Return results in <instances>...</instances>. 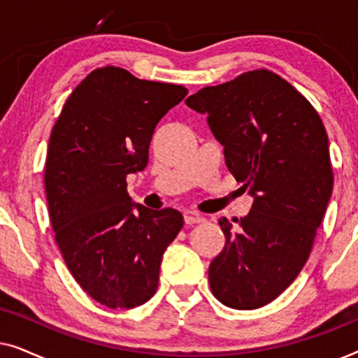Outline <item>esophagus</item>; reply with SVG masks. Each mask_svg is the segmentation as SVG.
I'll use <instances>...</instances> for the list:
<instances>
[{
  "label": "esophagus",
  "instance_id": "1",
  "mask_svg": "<svg viewBox=\"0 0 358 358\" xmlns=\"http://www.w3.org/2000/svg\"><path fill=\"white\" fill-rule=\"evenodd\" d=\"M184 222H185V224H195V223L205 222V218L202 217V215H197V213H185Z\"/></svg>",
  "mask_w": 358,
  "mask_h": 358
}]
</instances>
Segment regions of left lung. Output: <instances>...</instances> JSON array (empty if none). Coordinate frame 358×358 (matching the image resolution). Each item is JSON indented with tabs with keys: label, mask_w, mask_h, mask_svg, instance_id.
<instances>
[{
	"label": "left lung",
	"mask_w": 358,
	"mask_h": 358,
	"mask_svg": "<svg viewBox=\"0 0 358 358\" xmlns=\"http://www.w3.org/2000/svg\"><path fill=\"white\" fill-rule=\"evenodd\" d=\"M185 104L208 115L229 173L254 197L238 224L220 218L227 243L208 267L210 287L224 306L256 310L310 257L334 184L326 129L306 97L268 70L203 87Z\"/></svg>",
	"instance_id": "8db88e82"
}]
</instances>
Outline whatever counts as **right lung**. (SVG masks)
<instances>
[{
  "mask_svg": "<svg viewBox=\"0 0 358 358\" xmlns=\"http://www.w3.org/2000/svg\"><path fill=\"white\" fill-rule=\"evenodd\" d=\"M185 96L180 85L97 68L53 125L43 182L55 241L80 287L107 308L155 295L161 259L184 224L178 210L131 203L127 176L146 168L156 125Z\"/></svg>",
  "mask_w": 358,
  "mask_h": 358,
  "instance_id": "1",
  "label": "right lung"
}]
</instances>
